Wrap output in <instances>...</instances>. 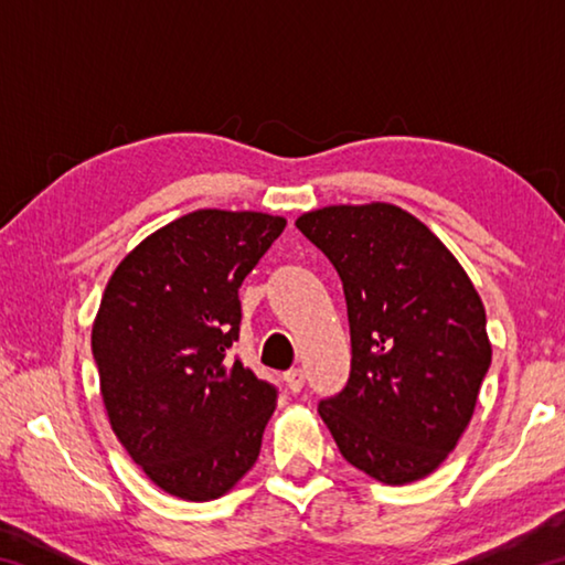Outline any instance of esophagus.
Returning a JSON list of instances; mask_svg holds the SVG:
<instances>
[{"label": "esophagus", "mask_w": 565, "mask_h": 565, "mask_svg": "<svg viewBox=\"0 0 565 565\" xmlns=\"http://www.w3.org/2000/svg\"><path fill=\"white\" fill-rule=\"evenodd\" d=\"M284 381H286V386H289V391L299 394V391L303 388V371L301 369H289L284 374Z\"/></svg>", "instance_id": "34e87169"}]
</instances>
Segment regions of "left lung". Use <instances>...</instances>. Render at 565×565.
<instances>
[{
    "label": "left lung",
    "mask_w": 565,
    "mask_h": 565,
    "mask_svg": "<svg viewBox=\"0 0 565 565\" xmlns=\"http://www.w3.org/2000/svg\"><path fill=\"white\" fill-rule=\"evenodd\" d=\"M296 226L339 271L349 309L351 374L319 416L359 471L418 481L456 448L491 366L481 296L441 238L394 204L323 206Z\"/></svg>",
    "instance_id": "8db88e82"
}]
</instances>
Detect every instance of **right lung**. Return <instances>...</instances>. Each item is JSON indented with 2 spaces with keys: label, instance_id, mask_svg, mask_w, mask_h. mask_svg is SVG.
I'll return each mask as SVG.
<instances>
[{
  "label": "right lung",
  "instance_id": "add662e5",
  "mask_svg": "<svg viewBox=\"0 0 565 565\" xmlns=\"http://www.w3.org/2000/svg\"><path fill=\"white\" fill-rule=\"evenodd\" d=\"M286 218L199 209L114 269L92 327L111 431L161 491L212 501L256 463L276 388L228 356L238 286Z\"/></svg>",
  "mask_w": 565,
  "mask_h": 565
}]
</instances>
